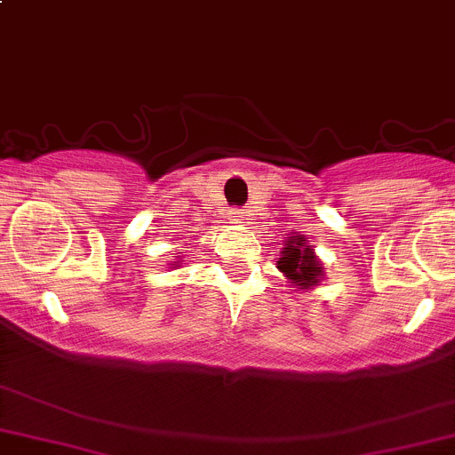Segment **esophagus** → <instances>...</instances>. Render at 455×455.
I'll use <instances>...</instances> for the list:
<instances>
[{"instance_id":"1","label":"esophagus","mask_w":455,"mask_h":455,"mask_svg":"<svg viewBox=\"0 0 455 455\" xmlns=\"http://www.w3.org/2000/svg\"><path fill=\"white\" fill-rule=\"evenodd\" d=\"M228 215H231L233 222H242V220H244V211H240V209H233Z\"/></svg>"}]
</instances>
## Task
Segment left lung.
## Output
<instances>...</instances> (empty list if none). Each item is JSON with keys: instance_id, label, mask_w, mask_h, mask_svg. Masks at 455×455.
I'll return each instance as SVG.
<instances>
[{"instance_id": "1", "label": "left lung", "mask_w": 455, "mask_h": 455, "mask_svg": "<svg viewBox=\"0 0 455 455\" xmlns=\"http://www.w3.org/2000/svg\"><path fill=\"white\" fill-rule=\"evenodd\" d=\"M277 268L291 280L295 289L308 291L311 286H317L320 277L324 275L322 264L317 262V255L313 253L311 246L307 244V237L293 235L286 240L282 258L277 259Z\"/></svg>"}]
</instances>
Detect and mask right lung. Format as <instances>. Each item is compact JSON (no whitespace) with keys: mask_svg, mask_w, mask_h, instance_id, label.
<instances>
[{"mask_svg":"<svg viewBox=\"0 0 455 455\" xmlns=\"http://www.w3.org/2000/svg\"><path fill=\"white\" fill-rule=\"evenodd\" d=\"M178 264H180V262H175V264H173V267H178Z\"/></svg>","mask_w":455,"mask_h":455,"instance_id":"obj_1","label":"right lung"}]
</instances>
